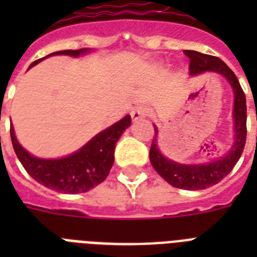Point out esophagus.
Returning <instances> with one entry per match:
<instances>
[{"instance_id":"obj_1","label":"esophagus","mask_w":257,"mask_h":257,"mask_svg":"<svg viewBox=\"0 0 257 257\" xmlns=\"http://www.w3.org/2000/svg\"><path fill=\"white\" fill-rule=\"evenodd\" d=\"M148 116V109L143 105H139V107L133 108L131 110V117H132L133 121H139V120H143Z\"/></svg>"}]
</instances>
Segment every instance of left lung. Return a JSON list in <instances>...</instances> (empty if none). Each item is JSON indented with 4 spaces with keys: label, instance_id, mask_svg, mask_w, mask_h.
<instances>
[{
    "label": "left lung",
    "instance_id": "1",
    "mask_svg": "<svg viewBox=\"0 0 257 257\" xmlns=\"http://www.w3.org/2000/svg\"><path fill=\"white\" fill-rule=\"evenodd\" d=\"M185 55L190 58V75L215 72L222 75L230 83L233 92V144L224 156L204 164H179L165 157L157 145L158 129L154 125V139L149 152L150 164L154 170L173 187L185 190H203L219 183L233 169L239 161L245 145L247 137V104L245 95L237 80L236 75L223 60L216 56L185 50Z\"/></svg>",
    "mask_w": 257,
    "mask_h": 257
}]
</instances>
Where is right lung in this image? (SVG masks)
<instances>
[{
	"instance_id": "add662e5",
	"label": "right lung",
	"mask_w": 257,
	"mask_h": 257,
	"mask_svg": "<svg viewBox=\"0 0 257 257\" xmlns=\"http://www.w3.org/2000/svg\"><path fill=\"white\" fill-rule=\"evenodd\" d=\"M91 51V49L56 51L33 62L29 68L34 67L49 56L68 55L76 58ZM131 116L126 114L120 121L93 136L80 149L62 158H39L29 153L18 143L13 125H10V137L17 157L31 178L58 193L78 194L93 189L107 178L114 162L116 143L131 125Z\"/></svg>"
}]
</instances>
